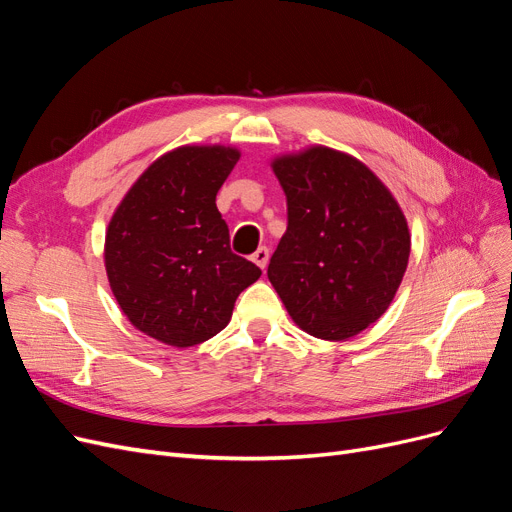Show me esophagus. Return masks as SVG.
Listing matches in <instances>:
<instances>
[{
    "mask_svg": "<svg viewBox=\"0 0 512 512\" xmlns=\"http://www.w3.org/2000/svg\"><path fill=\"white\" fill-rule=\"evenodd\" d=\"M252 260L256 262V265L265 271L267 269V262H269V250L267 247H258V250L252 254Z\"/></svg>",
    "mask_w": 512,
    "mask_h": 512,
    "instance_id": "esophagus-1",
    "label": "esophagus"
}]
</instances>
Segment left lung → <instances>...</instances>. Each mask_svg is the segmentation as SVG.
<instances>
[{
	"label": "left lung",
	"mask_w": 512,
	"mask_h": 512,
	"mask_svg": "<svg viewBox=\"0 0 512 512\" xmlns=\"http://www.w3.org/2000/svg\"><path fill=\"white\" fill-rule=\"evenodd\" d=\"M288 228L269 282L305 333L344 342L374 324L404 280L406 215L391 190L350 153L312 145L275 156Z\"/></svg>",
	"instance_id": "8db88e82"
}]
</instances>
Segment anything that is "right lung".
Masks as SVG:
<instances>
[{
  "label": "right lung",
  "mask_w": 512,
  "mask_h": 512,
  "mask_svg": "<svg viewBox=\"0 0 512 512\" xmlns=\"http://www.w3.org/2000/svg\"><path fill=\"white\" fill-rule=\"evenodd\" d=\"M237 147L181 145L151 162L121 198L104 239V267L121 312L141 333L190 348L230 322L260 269L230 252L215 196Z\"/></svg>",
  "instance_id": "obj_1"
}]
</instances>
